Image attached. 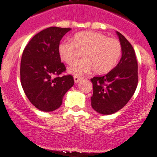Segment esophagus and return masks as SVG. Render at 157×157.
<instances>
[{
  "label": "esophagus",
  "mask_w": 157,
  "mask_h": 157,
  "mask_svg": "<svg viewBox=\"0 0 157 157\" xmlns=\"http://www.w3.org/2000/svg\"><path fill=\"white\" fill-rule=\"evenodd\" d=\"M73 79H74V82H75L76 84H77V83H78V82L80 81L82 78L81 77H77V76H74V77H73Z\"/></svg>",
  "instance_id": "obj_1"
}]
</instances>
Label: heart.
<instances>
[{"instance_id":"obj_1","label":"heart","mask_w":157,"mask_h":157,"mask_svg":"<svg viewBox=\"0 0 157 157\" xmlns=\"http://www.w3.org/2000/svg\"><path fill=\"white\" fill-rule=\"evenodd\" d=\"M121 52L122 47L119 40L94 31L77 33L73 41L66 40L59 45L60 59L67 64H72L82 54L84 56V59L69 67V73L76 76L92 70L98 75L109 73L118 63Z\"/></svg>"}]
</instances>
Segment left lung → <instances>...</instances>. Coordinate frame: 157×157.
I'll use <instances>...</instances> for the list:
<instances>
[{"label": "left lung", "instance_id": "obj_1", "mask_svg": "<svg viewBox=\"0 0 157 157\" xmlns=\"http://www.w3.org/2000/svg\"><path fill=\"white\" fill-rule=\"evenodd\" d=\"M122 47L119 63L106 75L91 79V107L98 113L109 115L119 111L133 96L138 85V63L130 42L117 32Z\"/></svg>", "mask_w": 157, "mask_h": 157}]
</instances>
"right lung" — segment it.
<instances>
[{
  "label": "right lung",
  "instance_id": "obj_1",
  "mask_svg": "<svg viewBox=\"0 0 157 157\" xmlns=\"http://www.w3.org/2000/svg\"><path fill=\"white\" fill-rule=\"evenodd\" d=\"M70 29L56 26L44 29L29 40L22 53L21 84L29 101L40 111L52 112L59 108L65 94L74 84L71 75L53 78L66 70L59 45Z\"/></svg>",
  "mask_w": 157,
  "mask_h": 157
}]
</instances>
